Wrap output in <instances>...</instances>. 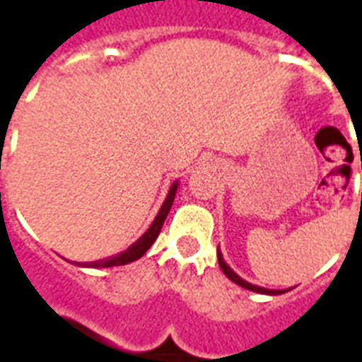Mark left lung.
Instances as JSON below:
<instances>
[{"instance_id":"8db88e82","label":"left lung","mask_w":362,"mask_h":362,"mask_svg":"<svg viewBox=\"0 0 362 362\" xmlns=\"http://www.w3.org/2000/svg\"><path fill=\"white\" fill-rule=\"evenodd\" d=\"M218 263H220V269L223 270V274H226L231 281H235V284H238L240 287H244V289H250V291H255V293H267V295H280V293H286V291H276V289H264V287L252 286V284H247L246 280H242L240 276L235 274V272L229 269V264L223 261V257H221L220 252H218Z\"/></svg>"}]
</instances>
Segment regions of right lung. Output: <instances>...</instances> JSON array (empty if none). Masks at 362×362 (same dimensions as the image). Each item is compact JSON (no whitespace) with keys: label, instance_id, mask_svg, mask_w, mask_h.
Returning a JSON list of instances; mask_svg holds the SVG:
<instances>
[{"label":"right lung","instance_id":"1","mask_svg":"<svg viewBox=\"0 0 362 362\" xmlns=\"http://www.w3.org/2000/svg\"><path fill=\"white\" fill-rule=\"evenodd\" d=\"M176 187H178V184L175 182L173 187H170L169 195H167V199H165L163 206H161V210H159V214L156 216V220H153V223L150 226V229H148V231L144 233V235H142V237L139 238L133 246H129L124 253H118V255H115V257L101 259V261H93V263H84L82 267L107 269V267H120V264H127L131 263V261H136L139 257H142V255L150 250V246H152L153 242H156L159 231H161V227H163L165 218H167V214H169L170 206H173V201H175Z\"/></svg>","mask_w":362,"mask_h":362}]
</instances>
